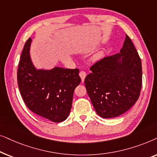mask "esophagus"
Segmentation results:
<instances>
[{
	"mask_svg": "<svg viewBox=\"0 0 157 157\" xmlns=\"http://www.w3.org/2000/svg\"><path fill=\"white\" fill-rule=\"evenodd\" d=\"M79 76H80V77H81L82 82H83V81H84V79L86 78V72L83 71H80V73H79Z\"/></svg>",
	"mask_w": 157,
	"mask_h": 157,
	"instance_id": "obj_1",
	"label": "esophagus"
}]
</instances>
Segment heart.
<instances>
[{
    "mask_svg": "<svg viewBox=\"0 0 157 157\" xmlns=\"http://www.w3.org/2000/svg\"><path fill=\"white\" fill-rule=\"evenodd\" d=\"M103 56H104V52H103V51H98V52H97L94 55V56L92 57V59H93V61H98V60L101 59Z\"/></svg>",
    "mask_w": 157,
    "mask_h": 157,
    "instance_id": "heart-1",
    "label": "heart"
}]
</instances>
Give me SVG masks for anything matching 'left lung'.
<instances>
[{"label":"left lung","instance_id":"obj_1","mask_svg":"<svg viewBox=\"0 0 157 157\" xmlns=\"http://www.w3.org/2000/svg\"><path fill=\"white\" fill-rule=\"evenodd\" d=\"M85 78L88 95L98 115L119 117L134 106L142 85L141 59L127 35L119 53L105 57L91 66Z\"/></svg>","mask_w":157,"mask_h":157}]
</instances>
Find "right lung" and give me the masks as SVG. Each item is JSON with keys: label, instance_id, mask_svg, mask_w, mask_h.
I'll use <instances>...</instances> for the list:
<instances>
[{"label": "right lung", "instance_id": "right-lung-1", "mask_svg": "<svg viewBox=\"0 0 157 157\" xmlns=\"http://www.w3.org/2000/svg\"><path fill=\"white\" fill-rule=\"evenodd\" d=\"M32 39L24 45L18 64L17 79L21 96L30 110L59 123L67 119L76 87L81 83L78 68L54 67L37 69L30 56Z\"/></svg>", "mask_w": 157, "mask_h": 157}]
</instances>
